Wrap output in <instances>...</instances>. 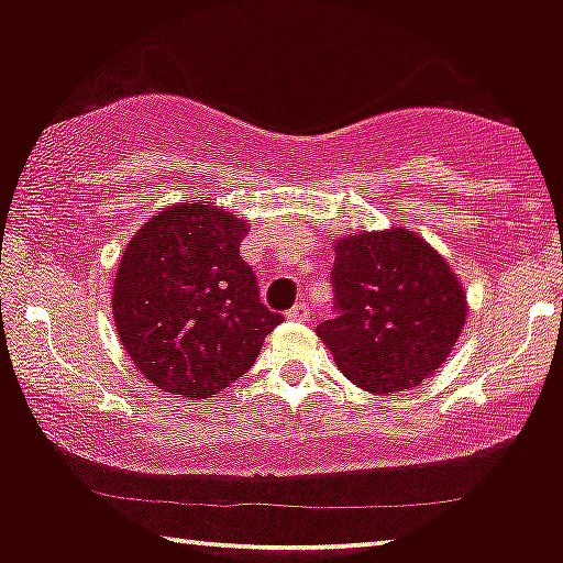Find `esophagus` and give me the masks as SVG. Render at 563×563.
I'll list each match as a JSON object with an SVG mask.
<instances>
[{
	"instance_id": "esophagus-1",
	"label": "esophagus",
	"mask_w": 563,
	"mask_h": 563,
	"mask_svg": "<svg viewBox=\"0 0 563 563\" xmlns=\"http://www.w3.org/2000/svg\"><path fill=\"white\" fill-rule=\"evenodd\" d=\"M286 314H288V320H299V322H303V320H307V317H309V303L307 301H296L294 303V307H290L288 311H286Z\"/></svg>"
}]
</instances>
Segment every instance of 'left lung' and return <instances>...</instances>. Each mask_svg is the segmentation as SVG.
Instances as JSON below:
<instances>
[{"label":"left lung","mask_w":563,"mask_h":563,"mask_svg":"<svg viewBox=\"0 0 563 563\" xmlns=\"http://www.w3.org/2000/svg\"><path fill=\"white\" fill-rule=\"evenodd\" d=\"M330 280L335 317L324 320L317 335L358 388H415L449 358L462 335V283L411 230L338 241Z\"/></svg>","instance_id":"1"}]
</instances>
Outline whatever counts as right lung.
<instances>
[{
    "instance_id": "right-lung-1",
    "label": "right lung",
    "mask_w": 563,
    "mask_h": 563,
    "mask_svg": "<svg viewBox=\"0 0 563 563\" xmlns=\"http://www.w3.org/2000/svg\"><path fill=\"white\" fill-rule=\"evenodd\" d=\"M249 225L207 201L154 214L114 275V324L139 367L165 393L209 398L246 375L283 314L260 301L241 256Z\"/></svg>"
}]
</instances>
